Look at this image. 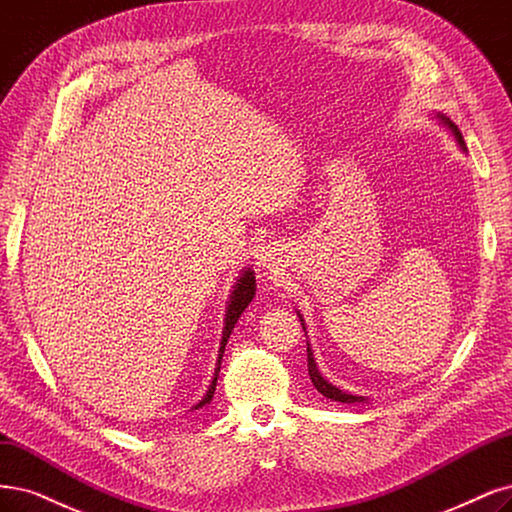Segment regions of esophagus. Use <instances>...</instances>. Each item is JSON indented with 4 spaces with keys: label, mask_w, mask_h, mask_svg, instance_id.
<instances>
[{
    "label": "esophagus",
    "mask_w": 512,
    "mask_h": 512,
    "mask_svg": "<svg viewBox=\"0 0 512 512\" xmlns=\"http://www.w3.org/2000/svg\"><path fill=\"white\" fill-rule=\"evenodd\" d=\"M277 256H279V254H277V252H275L273 248H267V250H264V248H262V250H260V256H258V258H260V264H262V267H264V269H269V271H273V269H277V262H279V260H277Z\"/></svg>",
    "instance_id": "1"
}]
</instances>
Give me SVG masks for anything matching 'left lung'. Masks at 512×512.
Here are the masks:
<instances>
[{"label":"left lung","instance_id":"left-lung-1","mask_svg":"<svg viewBox=\"0 0 512 512\" xmlns=\"http://www.w3.org/2000/svg\"><path fill=\"white\" fill-rule=\"evenodd\" d=\"M434 118L440 122V125L447 127V131L455 137V142H457V146H460V150H462V152H468V150H466V144H464V137H462V133H460V129H457L445 114H440V112H438V114H434ZM296 315L301 317L303 330H305V334H307L305 320H303L301 311H296ZM307 362H309L307 366H309V377H311V383L315 385V390L320 392L322 396H326V398H330V400H337V402H345V404H354V402H364V400H366L364 396H354V394H347V392L339 390L337 385H332L330 381H326V379L320 375V370H317V364H315V360H313V351H311V343H309V341H307Z\"/></svg>","mask_w":512,"mask_h":512}]
</instances>
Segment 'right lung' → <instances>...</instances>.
<instances>
[{
	"label": "right lung",
	"mask_w": 512,
	"mask_h": 512,
	"mask_svg": "<svg viewBox=\"0 0 512 512\" xmlns=\"http://www.w3.org/2000/svg\"><path fill=\"white\" fill-rule=\"evenodd\" d=\"M256 294V277H254V271L250 267H245V271H241L237 284L233 286V292H231V298H228V305H226V317H224V330H222V341H220V349H218V366H216V373H214V379H211L209 387L205 396L192 407L190 411H197V409H203L207 407V404L211 402V398H214V392H216V383H218V373H220V364H222V354H224V347L228 343V339H231V332L237 324V320L241 317V313L245 311V307H248L252 303V298Z\"/></svg>",
	"instance_id": "1"
}]
</instances>
